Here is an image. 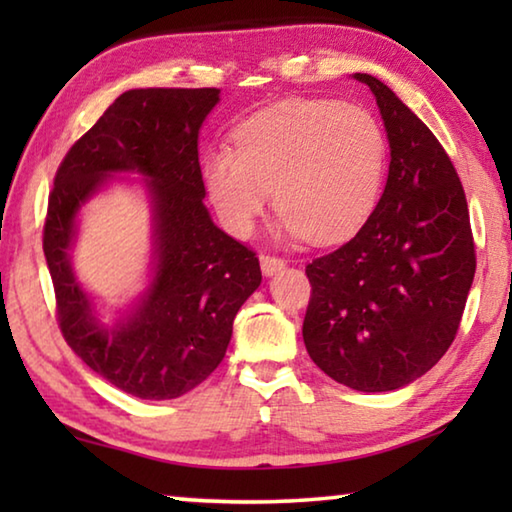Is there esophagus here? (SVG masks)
<instances>
[{"instance_id": "34e87169", "label": "esophagus", "mask_w": 512, "mask_h": 512, "mask_svg": "<svg viewBox=\"0 0 512 512\" xmlns=\"http://www.w3.org/2000/svg\"><path fill=\"white\" fill-rule=\"evenodd\" d=\"M259 264H262L264 275H273V273H277V271H282V268H284V259L264 253L262 257H259Z\"/></svg>"}]
</instances>
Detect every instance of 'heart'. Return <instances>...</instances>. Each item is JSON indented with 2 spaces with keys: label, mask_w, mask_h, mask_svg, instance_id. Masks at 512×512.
<instances>
[{
  "label": "heart",
  "mask_w": 512,
  "mask_h": 512,
  "mask_svg": "<svg viewBox=\"0 0 512 512\" xmlns=\"http://www.w3.org/2000/svg\"><path fill=\"white\" fill-rule=\"evenodd\" d=\"M388 142L379 119L352 103L291 99L255 112L235 131V151L205 155L203 178L225 230L253 235L271 203L287 237L336 244L379 201Z\"/></svg>",
  "instance_id": "1"
}]
</instances>
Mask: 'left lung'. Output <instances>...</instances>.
Here are the masks:
<instances>
[{
    "label": "left lung",
    "mask_w": 512,
    "mask_h": 512,
    "mask_svg": "<svg viewBox=\"0 0 512 512\" xmlns=\"http://www.w3.org/2000/svg\"><path fill=\"white\" fill-rule=\"evenodd\" d=\"M375 94L391 167L379 203L348 244L316 257L302 339L325 375L363 393L395 391L454 343L476 253L461 180L436 140L388 85Z\"/></svg>",
    "instance_id": "obj_1"
}]
</instances>
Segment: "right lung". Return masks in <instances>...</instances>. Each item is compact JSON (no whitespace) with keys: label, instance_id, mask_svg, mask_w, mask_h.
Segmentation results:
<instances>
[{"label":"right lung","instance_id":"obj_1","mask_svg":"<svg viewBox=\"0 0 512 512\" xmlns=\"http://www.w3.org/2000/svg\"><path fill=\"white\" fill-rule=\"evenodd\" d=\"M216 88H146L115 99L60 162L42 230L58 327L79 357L140 400H173L223 361L232 320L259 282L255 250L225 235L203 205L198 131ZM115 170L150 178L156 221L152 287L117 328H103L68 266L80 205Z\"/></svg>","mask_w":512,"mask_h":512}]
</instances>
